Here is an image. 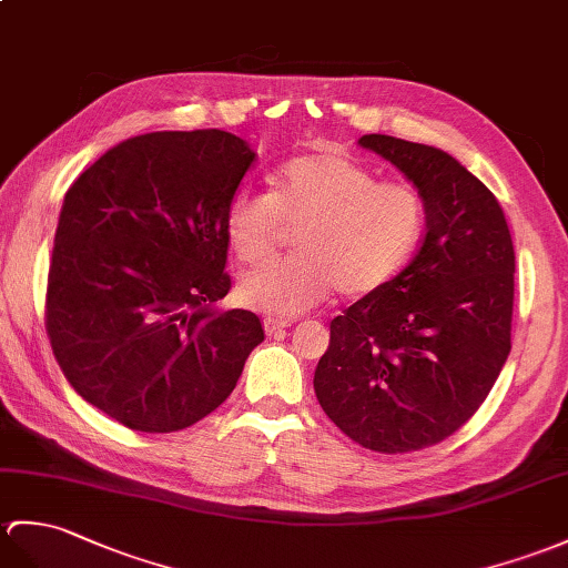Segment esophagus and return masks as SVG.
Segmentation results:
<instances>
[{
  "instance_id": "34e87169",
  "label": "esophagus",
  "mask_w": 568,
  "mask_h": 568,
  "mask_svg": "<svg viewBox=\"0 0 568 568\" xmlns=\"http://www.w3.org/2000/svg\"><path fill=\"white\" fill-rule=\"evenodd\" d=\"M290 326V322H283V320H268L263 322V328H266V334L268 336H281V334H285V328Z\"/></svg>"
}]
</instances>
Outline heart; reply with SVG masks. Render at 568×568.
<instances>
[{"instance_id":"1","label":"heart","mask_w":568,"mask_h":568,"mask_svg":"<svg viewBox=\"0 0 568 568\" xmlns=\"http://www.w3.org/2000/svg\"><path fill=\"white\" fill-rule=\"evenodd\" d=\"M271 193L240 191L224 210V234L242 263L268 258L297 227V254L242 275L240 295L290 320L336 290L365 297L394 281L426 227L424 195L404 181L332 150L300 154L271 174Z\"/></svg>"}]
</instances>
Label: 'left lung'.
I'll use <instances>...</instances> for the list:
<instances>
[{
  "mask_svg": "<svg viewBox=\"0 0 568 568\" xmlns=\"http://www.w3.org/2000/svg\"><path fill=\"white\" fill-rule=\"evenodd\" d=\"M358 144L414 181L426 234L397 278L332 322L314 392L367 450H424L477 414L508 358L516 254L496 195L455 156L389 135Z\"/></svg>",
  "mask_w": 568,
  "mask_h": 568,
  "instance_id": "1",
  "label": "left lung"
}]
</instances>
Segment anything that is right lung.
Returning <instances> with one entry per match:
<instances>
[{"instance_id": "add662e5", "label": "right lung", "mask_w": 568, "mask_h": 568, "mask_svg": "<svg viewBox=\"0 0 568 568\" xmlns=\"http://www.w3.org/2000/svg\"><path fill=\"white\" fill-rule=\"evenodd\" d=\"M256 154L224 130L130 138L64 193L45 328L74 392L130 430L213 414L261 341L230 293L224 210Z\"/></svg>"}]
</instances>
